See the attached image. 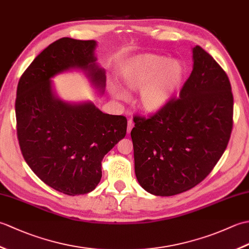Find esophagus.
<instances>
[{
  "label": "esophagus",
  "instance_id": "obj_1",
  "mask_svg": "<svg viewBox=\"0 0 249 249\" xmlns=\"http://www.w3.org/2000/svg\"><path fill=\"white\" fill-rule=\"evenodd\" d=\"M133 127H134V122H133V120H128V122H127V134H130V131H131V129H133Z\"/></svg>",
  "mask_w": 249,
  "mask_h": 249
}]
</instances>
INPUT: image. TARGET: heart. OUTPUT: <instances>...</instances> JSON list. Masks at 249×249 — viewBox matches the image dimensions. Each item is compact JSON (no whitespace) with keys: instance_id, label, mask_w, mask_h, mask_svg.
Returning a JSON list of instances; mask_svg holds the SVG:
<instances>
[{"instance_id":"1","label":"heart","mask_w":249,"mask_h":249,"mask_svg":"<svg viewBox=\"0 0 249 249\" xmlns=\"http://www.w3.org/2000/svg\"><path fill=\"white\" fill-rule=\"evenodd\" d=\"M184 67L178 60L166 56L140 54L130 59L122 70V79L129 91H139L138 106L147 113L163 109L181 86ZM116 97L124 99L126 94L112 86Z\"/></svg>"}]
</instances>
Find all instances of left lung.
Instances as JSON below:
<instances>
[{"label": "left lung", "instance_id": "1", "mask_svg": "<svg viewBox=\"0 0 249 249\" xmlns=\"http://www.w3.org/2000/svg\"><path fill=\"white\" fill-rule=\"evenodd\" d=\"M193 61L178 98L149 119L134 118L136 177L152 195L168 197L202 182L230 139L233 95L229 78L200 46L193 48Z\"/></svg>", "mask_w": 249, "mask_h": 249}]
</instances>
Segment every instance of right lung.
<instances>
[{"instance_id": "1", "label": "right lung", "mask_w": 249, "mask_h": 249, "mask_svg": "<svg viewBox=\"0 0 249 249\" xmlns=\"http://www.w3.org/2000/svg\"><path fill=\"white\" fill-rule=\"evenodd\" d=\"M96 46L95 40L57 39L35 57L17 88V135L24 160L45 184L68 196L95 189L104 156L127 129L125 116L104 113L91 102H63L53 91L51 78L81 70L105 92Z\"/></svg>"}]
</instances>
